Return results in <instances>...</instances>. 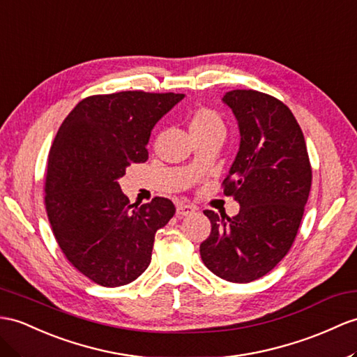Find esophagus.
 <instances>
[{"label": "esophagus", "instance_id": "esophagus-1", "mask_svg": "<svg viewBox=\"0 0 357 357\" xmlns=\"http://www.w3.org/2000/svg\"><path fill=\"white\" fill-rule=\"evenodd\" d=\"M195 206L192 204H185V203H180L177 204V216H189L195 213Z\"/></svg>", "mask_w": 357, "mask_h": 357}]
</instances>
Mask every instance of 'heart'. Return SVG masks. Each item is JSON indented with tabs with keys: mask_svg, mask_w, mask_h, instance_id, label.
Returning a JSON list of instances; mask_svg holds the SVG:
<instances>
[{
	"mask_svg": "<svg viewBox=\"0 0 357 357\" xmlns=\"http://www.w3.org/2000/svg\"><path fill=\"white\" fill-rule=\"evenodd\" d=\"M190 135H222L225 132L224 121L218 112L202 107L192 113L189 119Z\"/></svg>",
	"mask_w": 357,
	"mask_h": 357,
	"instance_id": "1",
	"label": "heart"
}]
</instances>
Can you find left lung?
Here are the masks:
<instances>
[{
	"instance_id": "obj_1",
	"label": "left lung",
	"mask_w": 357,
	"mask_h": 357,
	"mask_svg": "<svg viewBox=\"0 0 357 357\" xmlns=\"http://www.w3.org/2000/svg\"><path fill=\"white\" fill-rule=\"evenodd\" d=\"M222 101L241 133L222 186L241 208L233 218L204 211L212 230L199 255L215 275L248 283L268 274L291 250L309 198L312 168L301 128L280 100L236 89Z\"/></svg>"
}]
</instances>
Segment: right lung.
Segmentation results:
<instances>
[{
	"instance_id": "right-lung-1",
	"label": "right lung",
	"mask_w": 357,
	"mask_h": 357,
	"mask_svg": "<svg viewBox=\"0 0 357 357\" xmlns=\"http://www.w3.org/2000/svg\"><path fill=\"white\" fill-rule=\"evenodd\" d=\"M183 93L126 91L82 100L60 126L48 154L45 207L69 262L106 288L136 280L151 262L154 234L176 213L154 197L130 204L118 180L149 159L158 121Z\"/></svg>"
}]
</instances>
